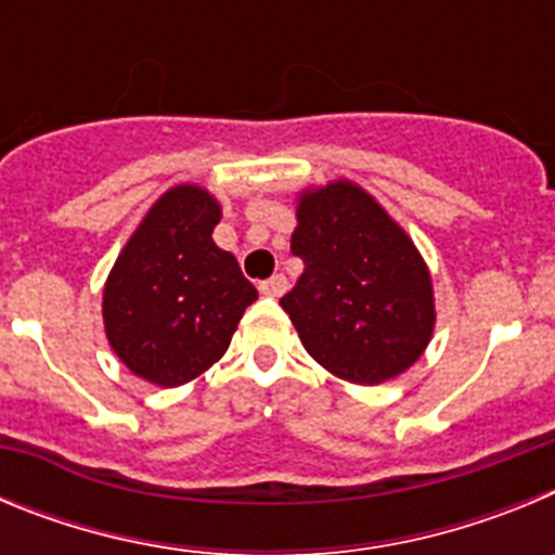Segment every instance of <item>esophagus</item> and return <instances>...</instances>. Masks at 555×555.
I'll return each instance as SVG.
<instances>
[{
  "instance_id": "obj_1",
  "label": "esophagus",
  "mask_w": 555,
  "mask_h": 555,
  "mask_svg": "<svg viewBox=\"0 0 555 555\" xmlns=\"http://www.w3.org/2000/svg\"><path fill=\"white\" fill-rule=\"evenodd\" d=\"M258 288H261V294H267V297H281V294L288 288V281L283 278V274H272V278L263 281Z\"/></svg>"
}]
</instances>
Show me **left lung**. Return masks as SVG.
<instances>
[{"instance_id": "left-lung-1", "label": "left lung", "mask_w": 555, "mask_h": 555, "mask_svg": "<svg viewBox=\"0 0 555 555\" xmlns=\"http://www.w3.org/2000/svg\"><path fill=\"white\" fill-rule=\"evenodd\" d=\"M292 253L306 269L281 306L313 361L375 386L423 356L436 325L430 272L364 189L333 180L302 191Z\"/></svg>"}]
</instances>
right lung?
I'll return each mask as SVG.
<instances>
[{
	"mask_svg": "<svg viewBox=\"0 0 555 555\" xmlns=\"http://www.w3.org/2000/svg\"><path fill=\"white\" fill-rule=\"evenodd\" d=\"M222 208L199 185H175L119 253L102 294L113 352L132 375L180 386L217 364L244 308L258 300L233 255L210 238Z\"/></svg>",
	"mask_w": 555,
	"mask_h": 555,
	"instance_id": "1",
	"label": "right lung"
}]
</instances>
